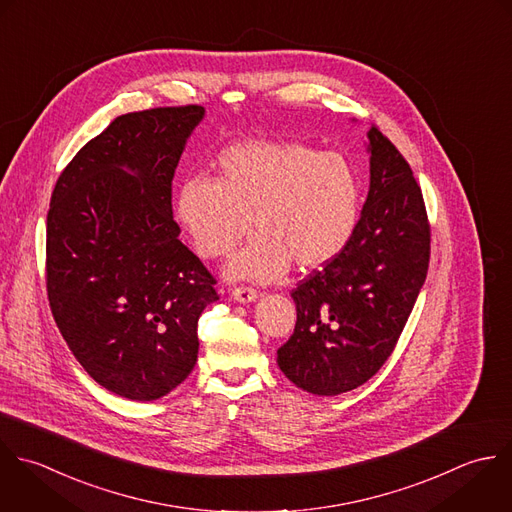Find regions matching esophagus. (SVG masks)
Returning <instances> with one entry per match:
<instances>
[{"label": "esophagus", "instance_id": "1", "mask_svg": "<svg viewBox=\"0 0 512 512\" xmlns=\"http://www.w3.org/2000/svg\"><path fill=\"white\" fill-rule=\"evenodd\" d=\"M231 295H233V299L239 301V303H251V301L257 299V289L247 287V285H241V287H235V289L231 291Z\"/></svg>", "mask_w": 512, "mask_h": 512}]
</instances>
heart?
<instances>
[{
	"instance_id": "obj_1",
	"label": "heart",
	"mask_w": 512,
	"mask_h": 512,
	"mask_svg": "<svg viewBox=\"0 0 512 512\" xmlns=\"http://www.w3.org/2000/svg\"><path fill=\"white\" fill-rule=\"evenodd\" d=\"M215 167V181L189 177L179 185L175 217L205 259L231 255L253 225L257 235L227 267L231 279L275 281L291 263L317 271L351 243L361 179L343 153L251 139L225 147Z\"/></svg>"
}]
</instances>
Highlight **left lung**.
<instances>
[{"instance_id":"8db88e82","label":"left lung","mask_w":512,"mask_h":512,"mask_svg":"<svg viewBox=\"0 0 512 512\" xmlns=\"http://www.w3.org/2000/svg\"><path fill=\"white\" fill-rule=\"evenodd\" d=\"M371 187L357 231L329 265L291 291L295 331L277 351L285 377L313 395L367 383L391 357L425 283L431 223L401 151L369 131Z\"/></svg>"}]
</instances>
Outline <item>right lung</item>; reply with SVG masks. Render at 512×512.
Wrapping results in <instances>:
<instances>
[{"mask_svg":"<svg viewBox=\"0 0 512 512\" xmlns=\"http://www.w3.org/2000/svg\"><path fill=\"white\" fill-rule=\"evenodd\" d=\"M201 105L125 113L57 177L47 211L51 315L87 375L155 401L193 371L215 277L179 241L171 181Z\"/></svg>","mask_w":512,"mask_h":512,"instance_id":"right-lung-1","label":"right lung"}]
</instances>
